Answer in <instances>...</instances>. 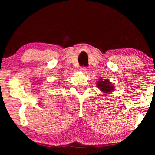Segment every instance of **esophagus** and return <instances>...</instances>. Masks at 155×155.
Masks as SVG:
<instances>
[{
    "instance_id": "obj_1",
    "label": "esophagus",
    "mask_w": 155,
    "mask_h": 155,
    "mask_svg": "<svg viewBox=\"0 0 155 155\" xmlns=\"http://www.w3.org/2000/svg\"><path fill=\"white\" fill-rule=\"evenodd\" d=\"M80 71L84 74L87 73V68L86 67H80Z\"/></svg>"
}]
</instances>
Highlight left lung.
<instances>
[{"label": "left lung", "mask_w": 155, "mask_h": 155, "mask_svg": "<svg viewBox=\"0 0 155 155\" xmlns=\"http://www.w3.org/2000/svg\"><path fill=\"white\" fill-rule=\"evenodd\" d=\"M97 86L99 90L105 93H111L114 91V86L111 84V82L109 80H104L101 78L97 81Z\"/></svg>", "instance_id": "8db88e82"}]
</instances>
